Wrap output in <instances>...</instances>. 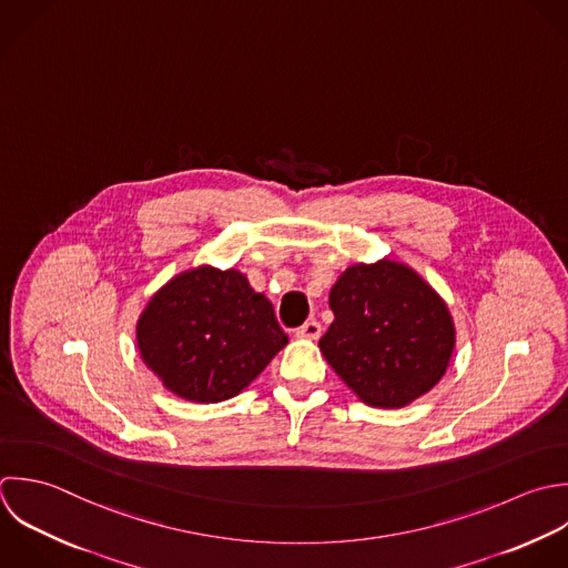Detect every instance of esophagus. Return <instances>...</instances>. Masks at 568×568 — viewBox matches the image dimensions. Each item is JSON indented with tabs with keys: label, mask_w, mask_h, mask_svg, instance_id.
<instances>
[{
	"label": "esophagus",
	"mask_w": 568,
	"mask_h": 568,
	"mask_svg": "<svg viewBox=\"0 0 568 568\" xmlns=\"http://www.w3.org/2000/svg\"><path fill=\"white\" fill-rule=\"evenodd\" d=\"M321 332H323V327H321L318 321H307V323H303V325L296 329V336H298V338H312V341H316V338L321 336Z\"/></svg>",
	"instance_id": "obj_1"
}]
</instances>
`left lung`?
<instances>
[{"label": "left lung", "instance_id": "8db88e82", "mask_svg": "<svg viewBox=\"0 0 568 568\" xmlns=\"http://www.w3.org/2000/svg\"><path fill=\"white\" fill-rule=\"evenodd\" d=\"M329 307L334 323L318 347L363 403L405 407L445 376L456 343L449 310L407 265L345 270Z\"/></svg>", "mask_w": 568, "mask_h": 568}]
</instances>
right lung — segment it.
<instances>
[{
    "label": "right lung",
    "instance_id": "1",
    "mask_svg": "<svg viewBox=\"0 0 568 568\" xmlns=\"http://www.w3.org/2000/svg\"><path fill=\"white\" fill-rule=\"evenodd\" d=\"M145 365L194 403H221L245 389L285 347L272 303L236 270L199 267L172 278L136 325Z\"/></svg>",
    "mask_w": 568,
    "mask_h": 568
}]
</instances>
